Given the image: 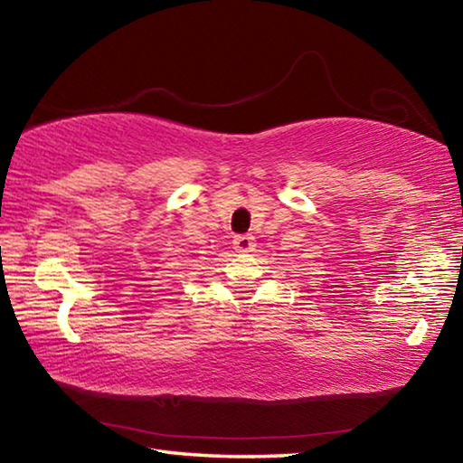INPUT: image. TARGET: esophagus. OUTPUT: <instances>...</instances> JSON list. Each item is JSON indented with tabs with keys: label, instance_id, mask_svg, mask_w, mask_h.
I'll return each instance as SVG.
<instances>
[{
	"label": "esophagus",
	"instance_id": "esophagus-1",
	"mask_svg": "<svg viewBox=\"0 0 463 463\" xmlns=\"http://www.w3.org/2000/svg\"><path fill=\"white\" fill-rule=\"evenodd\" d=\"M232 247L234 250H239V253H250V250L255 249V239L250 237V234H239V237H234Z\"/></svg>",
	"mask_w": 463,
	"mask_h": 463
}]
</instances>
